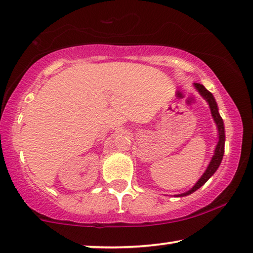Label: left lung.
<instances>
[{
	"label": "left lung",
	"instance_id": "left-lung-1",
	"mask_svg": "<svg viewBox=\"0 0 253 253\" xmlns=\"http://www.w3.org/2000/svg\"><path fill=\"white\" fill-rule=\"evenodd\" d=\"M194 86H195V88L199 90V93L201 94V95L207 100V102L209 103V107H210V110H211V115H212L214 123L217 124V127H218V133H219V141H218V144L216 146V150H214V154H213L212 159H211L210 164L208 166V168H207V170L205 171V174L201 176V178L198 180V183L195 184V185L192 187L190 191L186 192V193L180 194L179 197H185V195L193 193L194 191H197L198 188L201 187L203 184H205L207 180H208L210 177L214 174V171L217 170L218 167H219L220 163H221V160H223L224 150H225L224 123H223V119H221V117L219 115V112H218V108H217L216 101H214L212 94H211L209 90L205 87V86L201 85V84H199V83H194Z\"/></svg>",
	"mask_w": 253,
	"mask_h": 253
}]
</instances>
